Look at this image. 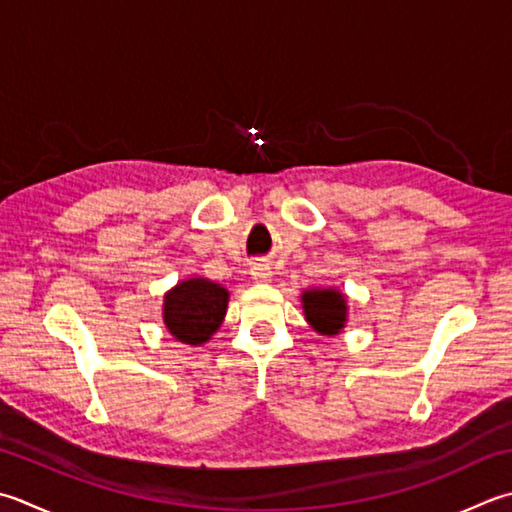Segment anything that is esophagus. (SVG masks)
<instances>
[{
    "label": "esophagus",
    "instance_id": "1",
    "mask_svg": "<svg viewBox=\"0 0 512 512\" xmlns=\"http://www.w3.org/2000/svg\"><path fill=\"white\" fill-rule=\"evenodd\" d=\"M250 275H253L255 282L266 284V282H270V275H273V270H270L268 264H253V268H250Z\"/></svg>",
    "mask_w": 512,
    "mask_h": 512
}]
</instances>
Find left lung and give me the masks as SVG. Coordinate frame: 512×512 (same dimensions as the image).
Listing matches in <instances>:
<instances>
[{"label": "left lung", "mask_w": 512, "mask_h": 512, "mask_svg": "<svg viewBox=\"0 0 512 512\" xmlns=\"http://www.w3.org/2000/svg\"><path fill=\"white\" fill-rule=\"evenodd\" d=\"M306 322L313 326L319 335L333 337L342 333L348 317L346 295L335 288H310L302 295Z\"/></svg>", "instance_id": "1"}]
</instances>
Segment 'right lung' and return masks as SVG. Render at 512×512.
<instances>
[{
	"label": "right lung",
	"mask_w": 512,
	"mask_h": 512,
	"mask_svg": "<svg viewBox=\"0 0 512 512\" xmlns=\"http://www.w3.org/2000/svg\"><path fill=\"white\" fill-rule=\"evenodd\" d=\"M228 290L204 277H190L164 295V324L177 342L206 344L222 326Z\"/></svg>",
	"instance_id": "right-lung-1"
}]
</instances>
